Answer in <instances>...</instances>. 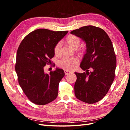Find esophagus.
I'll return each instance as SVG.
<instances>
[{
    "label": "esophagus",
    "instance_id": "34e87169",
    "mask_svg": "<svg viewBox=\"0 0 130 130\" xmlns=\"http://www.w3.org/2000/svg\"><path fill=\"white\" fill-rule=\"evenodd\" d=\"M64 73H65L66 75H68V74L71 73V72H68V71H67V70H64Z\"/></svg>",
    "mask_w": 130,
    "mask_h": 130
}]
</instances>
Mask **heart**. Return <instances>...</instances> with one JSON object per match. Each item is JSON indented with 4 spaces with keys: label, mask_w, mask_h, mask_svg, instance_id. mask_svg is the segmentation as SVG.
Listing matches in <instances>:
<instances>
[{
    "label": "heart",
    "mask_w": 130,
    "mask_h": 130,
    "mask_svg": "<svg viewBox=\"0 0 130 130\" xmlns=\"http://www.w3.org/2000/svg\"><path fill=\"white\" fill-rule=\"evenodd\" d=\"M66 43L74 49H77L80 45L81 40L78 37L74 35H69L66 38ZM62 44L61 42L57 43L54 48V53L56 56L61 54ZM79 63V60L76 57H63L59 60L57 65L59 67L67 71H72L75 69Z\"/></svg>",
    "instance_id": "obj_1"
}]
</instances>
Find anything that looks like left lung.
Segmentation results:
<instances>
[{
  "mask_svg": "<svg viewBox=\"0 0 130 130\" xmlns=\"http://www.w3.org/2000/svg\"><path fill=\"white\" fill-rule=\"evenodd\" d=\"M70 34L84 41L87 48L80 64L86 73H75V95L84 103H97L106 95L115 79L117 60L112 43L103 29L92 25L81 27ZM89 68L92 70L90 72Z\"/></svg>",
  "mask_w": 130,
  "mask_h": 130,
  "instance_id": "8db88e82",
  "label": "left lung"
}]
</instances>
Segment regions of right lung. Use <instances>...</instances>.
Returning a JSON list of instances; mask_svg holds the SVG:
<instances>
[{
    "mask_svg": "<svg viewBox=\"0 0 130 130\" xmlns=\"http://www.w3.org/2000/svg\"><path fill=\"white\" fill-rule=\"evenodd\" d=\"M68 32L37 29L26 36L18 47L15 66L18 81L26 96L35 104L46 105L57 96L63 70L56 68L48 74L44 72V67L51 63L55 45Z\"/></svg>",
    "mask_w": 130,
    "mask_h": 130,
    "instance_id": "1",
    "label": "right lung"
}]
</instances>
